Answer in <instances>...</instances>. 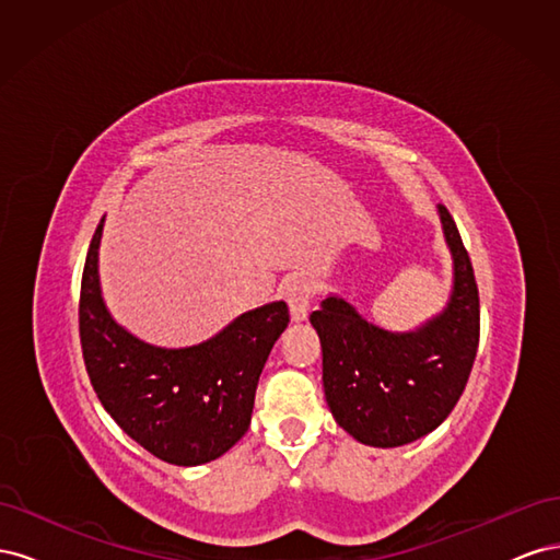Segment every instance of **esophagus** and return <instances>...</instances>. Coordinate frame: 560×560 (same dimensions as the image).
<instances>
[{
  "label": "esophagus",
  "mask_w": 560,
  "mask_h": 560,
  "mask_svg": "<svg viewBox=\"0 0 560 560\" xmlns=\"http://www.w3.org/2000/svg\"><path fill=\"white\" fill-rule=\"evenodd\" d=\"M313 294H315V287L308 278H296L284 287V301L290 303L292 319L301 322V319L308 317Z\"/></svg>",
  "instance_id": "34e87169"
}]
</instances>
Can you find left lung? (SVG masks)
<instances>
[{
  "label": "left lung",
  "instance_id": "1",
  "mask_svg": "<svg viewBox=\"0 0 560 560\" xmlns=\"http://www.w3.org/2000/svg\"><path fill=\"white\" fill-rule=\"evenodd\" d=\"M439 219L453 254V292L442 315L409 334L371 325L341 296H327L311 315L329 409L338 425L369 446H404L442 425L477 358L481 317L474 268L444 206Z\"/></svg>",
  "mask_w": 560,
  "mask_h": 560
}]
</instances>
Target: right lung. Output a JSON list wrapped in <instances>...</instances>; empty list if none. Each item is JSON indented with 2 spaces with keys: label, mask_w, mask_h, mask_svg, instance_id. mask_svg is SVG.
<instances>
[{
  "label": "right lung",
  "mask_w": 560,
  "mask_h": 560,
  "mask_svg": "<svg viewBox=\"0 0 560 560\" xmlns=\"http://www.w3.org/2000/svg\"><path fill=\"white\" fill-rule=\"evenodd\" d=\"M103 222L81 278L79 336L97 399L130 439L161 460L194 467L224 455L247 432L268 352L287 329L290 308L268 303L235 317L210 341L156 348L109 315L97 276Z\"/></svg>",
  "instance_id": "add662e5"
}]
</instances>
